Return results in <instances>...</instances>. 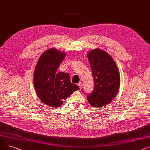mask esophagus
<instances>
[{
  "mask_svg": "<svg viewBox=\"0 0 150 150\" xmlns=\"http://www.w3.org/2000/svg\"><path fill=\"white\" fill-rule=\"evenodd\" d=\"M77 85L79 86V88H81L82 86V82H79V83L77 84Z\"/></svg>",
  "mask_w": 150,
  "mask_h": 150,
  "instance_id": "esophagus-1",
  "label": "esophagus"
}]
</instances>
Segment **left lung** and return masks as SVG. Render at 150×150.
<instances>
[{"label": "left lung", "mask_w": 150, "mask_h": 150, "mask_svg": "<svg viewBox=\"0 0 150 150\" xmlns=\"http://www.w3.org/2000/svg\"><path fill=\"white\" fill-rule=\"evenodd\" d=\"M94 87L87 99L93 107H101L108 104L117 95L120 86L117 67L107 52L95 49L88 53Z\"/></svg>", "instance_id": "1"}]
</instances>
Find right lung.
Instances as JSON below:
<instances>
[{
  "instance_id": "obj_1",
  "label": "right lung",
  "mask_w": 150,
  "mask_h": 150,
  "mask_svg": "<svg viewBox=\"0 0 150 150\" xmlns=\"http://www.w3.org/2000/svg\"><path fill=\"white\" fill-rule=\"evenodd\" d=\"M65 57V52L49 49L41 55L35 68V90L39 99L50 107H60L64 99L79 89L70 81L68 73L56 72Z\"/></svg>"
}]
</instances>
